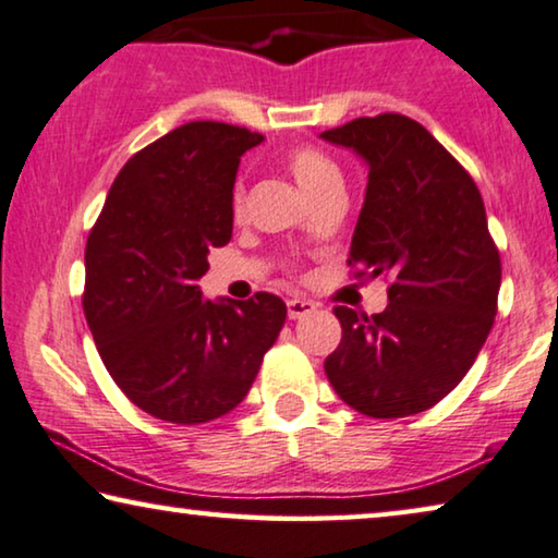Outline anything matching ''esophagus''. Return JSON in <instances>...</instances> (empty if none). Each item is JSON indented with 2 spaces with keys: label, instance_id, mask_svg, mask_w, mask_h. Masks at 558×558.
<instances>
[{
  "label": "esophagus",
  "instance_id": "34e87169",
  "mask_svg": "<svg viewBox=\"0 0 558 558\" xmlns=\"http://www.w3.org/2000/svg\"><path fill=\"white\" fill-rule=\"evenodd\" d=\"M317 310V304L310 302V299H289L287 302V312H289V319H302L306 314H312Z\"/></svg>",
  "mask_w": 558,
  "mask_h": 558
}]
</instances>
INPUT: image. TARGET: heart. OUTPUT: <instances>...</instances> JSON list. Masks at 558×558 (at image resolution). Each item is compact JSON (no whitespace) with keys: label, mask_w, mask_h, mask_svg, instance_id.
<instances>
[{"label":"heart","mask_w":558,"mask_h":558,"mask_svg":"<svg viewBox=\"0 0 558 558\" xmlns=\"http://www.w3.org/2000/svg\"><path fill=\"white\" fill-rule=\"evenodd\" d=\"M284 166L310 201L327 191L342 189V171H339V166L327 153L317 148H292L284 156ZM233 211H241V189L233 193Z\"/></svg>","instance_id":"b5f03b06"}]
</instances>
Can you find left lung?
Returning a JSON list of instances; mask_svg holds the SVG:
<instances>
[{
  "mask_svg": "<svg viewBox=\"0 0 558 558\" xmlns=\"http://www.w3.org/2000/svg\"><path fill=\"white\" fill-rule=\"evenodd\" d=\"M319 138L365 160L350 264L390 279L379 314L335 310L342 342L325 360L329 385L362 415L423 413L465 377L496 319L500 256L483 198L465 168L398 112Z\"/></svg>",
  "mask_w": 558,
  "mask_h": 558,
  "instance_id": "obj_1",
  "label": "left lung"
}]
</instances>
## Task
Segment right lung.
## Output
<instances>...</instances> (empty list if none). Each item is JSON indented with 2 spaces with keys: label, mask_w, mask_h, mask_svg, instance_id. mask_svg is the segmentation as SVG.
Wrapping results in <instances>:
<instances>
[{
  "label": "right lung",
  "mask_w": 558,
  "mask_h": 558,
  "mask_svg": "<svg viewBox=\"0 0 558 558\" xmlns=\"http://www.w3.org/2000/svg\"><path fill=\"white\" fill-rule=\"evenodd\" d=\"M264 141L196 120L123 166L85 246L83 310L98 352L133 405L175 425L208 423L246 398L284 327L287 304L204 299L208 252L233 231L239 160Z\"/></svg>",
  "instance_id": "obj_1"
}]
</instances>
